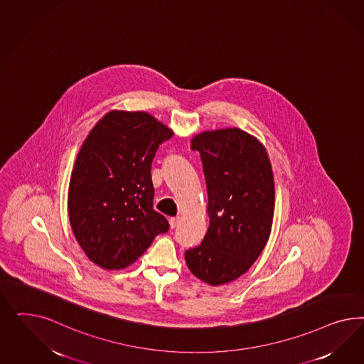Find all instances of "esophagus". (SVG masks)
Instances as JSON below:
<instances>
[{
	"label": "esophagus",
	"mask_w": 364,
	"mask_h": 364,
	"mask_svg": "<svg viewBox=\"0 0 364 364\" xmlns=\"http://www.w3.org/2000/svg\"><path fill=\"white\" fill-rule=\"evenodd\" d=\"M180 220H181V218H180V216L171 218V219H169V225H171V228H176L177 224L180 223Z\"/></svg>",
	"instance_id": "34e87169"
}]
</instances>
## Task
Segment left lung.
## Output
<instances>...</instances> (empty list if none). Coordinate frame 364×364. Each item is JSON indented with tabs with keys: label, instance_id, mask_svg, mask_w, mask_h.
<instances>
[{
	"label": "left lung",
	"instance_id": "8db88e82",
	"mask_svg": "<svg viewBox=\"0 0 364 364\" xmlns=\"http://www.w3.org/2000/svg\"><path fill=\"white\" fill-rule=\"evenodd\" d=\"M198 151L207 183L210 225L204 240L186 252L189 271L210 286L245 274L269 239L275 181L264 144L240 128L198 133Z\"/></svg>",
	"mask_w": 364,
	"mask_h": 364
}]
</instances>
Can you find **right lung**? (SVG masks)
Returning a JSON list of instances; mask_svg holds the SVG:
<instances>
[{
	"instance_id": "1",
	"label": "right lung",
	"mask_w": 364,
	"mask_h": 364,
	"mask_svg": "<svg viewBox=\"0 0 364 364\" xmlns=\"http://www.w3.org/2000/svg\"><path fill=\"white\" fill-rule=\"evenodd\" d=\"M173 136L144 110L113 109L78 151L68 189L73 235L89 260L104 269L133 264L169 224L154 210L151 166Z\"/></svg>"
}]
</instances>
